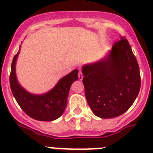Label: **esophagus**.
<instances>
[{
  "label": "esophagus",
  "instance_id": "1",
  "mask_svg": "<svg viewBox=\"0 0 153 153\" xmlns=\"http://www.w3.org/2000/svg\"><path fill=\"white\" fill-rule=\"evenodd\" d=\"M78 78H79V80L83 79V75H82V72L81 71H79V72H78Z\"/></svg>",
  "mask_w": 153,
  "mask_h": 153
}]
</instances>
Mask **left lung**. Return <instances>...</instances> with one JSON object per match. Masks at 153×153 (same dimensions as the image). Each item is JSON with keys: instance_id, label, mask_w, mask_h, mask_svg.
Returning <instances> with one entry per match:
<instances>
[{"instance_id": "obj_1", "label": "left lung", "mask_w": 153, "mask_h": 153, "mask_svg": "<svg viewBox=\"0 0 153 153\" xmlns=\"http://www.w3.org/2000/svg\"><path fill=\"white\" fill-rule=\"evenodd\" d=\"M87 101L94 115L110 118L125 113L140 89L139 65L125 37L100 61L83 66Z\"/></svg>"}]
</instances>
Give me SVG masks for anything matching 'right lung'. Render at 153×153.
Here are the masks:
<instances>
[{
  "mask_svg": "<svg viewBox=\"0 0 153 153\" xmlns=\"http://www.w3.org/2000/svg\"><path fill=\"white\" fill-rule=\"evenodd\" d=\"M19 52L14 56L11 65L10 85L19 105L31 118L38 121L51 122L59 118L67 105V98L71 85L78 79L75 69L61 78L51 91L43 95H34L19 85L16 76V62Z\"/></svg>",
  "mask_w": 153,
  "mask_h": 153,
  "instance_id": "right-lung-1",
  "label": "right lung"
}]
</instances>
